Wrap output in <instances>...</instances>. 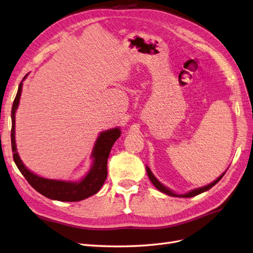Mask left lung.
<instances>
[{
  "label": "left lung",
  "mask_w": 253,
  "mask_h": 253,
  "mask_svg": "<svg viewBox=\"0 0 253 253\" xmlns=\"http://www.w3.org/2000/svg\"><path fill=\"white\" fill-rule=\"evenodd\" d=\"M147 173H148V176H149V179L151 180V182L153 183V185L158 188L160 192H162V193H164V194H166V195H169V196H172V197H182V198H190V197H194V196H197V195H199V194H201V193H203V192H207V190H209L210 188H211L213 187L215 184H217L218 182H219L220 180H221V177L224 175V173L226 172H223L219 177H218L217 180H215L213 183H211V184H209V185H207V186H203V187H200V188H197V189H194V190H192V192H189V193H187V194H185V195H176V194H174V193H172L171 190H169L168 188H166L165 186L164 185H162V184L156 180V177L153 175V173L151 172V170L149 169V167H147Z\"/></svg>",
  "instance_id": "left-lung-1"
}]
</instances>
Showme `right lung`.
<instances>
[{"label": "right lung", "mask_w": 253, "mask_h": 253, "mask_svg": "<svg viewBox=\"0 0 253 253\" xmlns=\"http://www.w3.org/2000/svg\"><path fill=\"white\" fill-rule=\"evenodd\" d=\"M21 90L22 82L19 85L18 92L15 100H13V104L11 108V150L13 161H15L20 172L23 174L26 181L30 183V185L33 188H35L39 194H42L52 200L74 202L84 200L86 198L97 194L106 180L107 159L108 155H110L113 145L115 141L119 138V136L121 134L120 129L118 127H116L100 134L97 141H95L92 152L93 165L90 169V171L88 172V174L81 182L74 183L43 179V177L38 176L31 172L30 170L23 165V163L20 160L17 152L15 140V114L19 105Z\"/></svg>", "instance_id": "1"}]
</instances>
